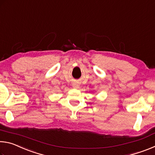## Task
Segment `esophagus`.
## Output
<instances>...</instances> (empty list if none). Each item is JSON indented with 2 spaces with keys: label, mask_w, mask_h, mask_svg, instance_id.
Listing matches in <instances>:
<instances>
[{
  "label": "esophagus",
  "mask_w": 155,
  "mask_h": 155,
  "mask_svg": "<svg viewBox=\"0 0 155 155\" xmlns=\"http://www.w3.org/2000/svg\"><path fill=\"white\" fill-rule=\"evenodd\" d=\"M72 86L74 88H78L79 87V84H78V82H74L72 83Z\"/></svg>",
  "instance_id": "34e87169"
}]
</instances>
